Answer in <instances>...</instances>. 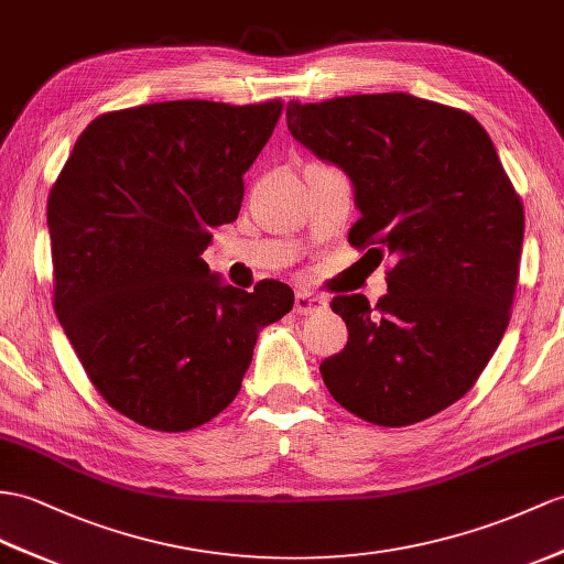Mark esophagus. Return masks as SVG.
<instances>
[{
    "mask_svg": "<svg viewBox=\"0 0 564 564\" xmlns=\"http://www.w3.org/2000/svg\"><path fill=\"white\" fill-rule=\"evenodd\" d=\"M327 308V296L318 294V292H311V290H299L296 292V304L294 311L299 315H311V313H318Z\"/></svg>",
    "mask_w": 564,
    "mask_h": 564,
    "instance_id": "esophagus-1",
    "label": "esophagus"
}]
</instances>
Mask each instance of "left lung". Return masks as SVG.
<instances>
[{
  "mask_svg": "<svg viewBox=\"0 0 564 564\" xmlns=\"http://www.w3.org/2000/svg\"><path fill=\"white\" fill-rule=\"evenodd\" d=\"M286 127L349 176V243L394 258L388 294L335 296L349 341L321 364L359 419L411 425L474 388L510 323L524 208L486 129L406 93L286 105Z\"/></svg>",
  "mask_w": 564,
  "mask_h": 564,
  "instance_id": "1",
  "label": "left lung"
}]
</instances>
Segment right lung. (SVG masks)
I'll list each match as a JSON object with an SVG mask.
<instances>
[{"instance_id":"add662e5","label":"right lung","mask_w":564,"mask_h":564,"mask_svg":"<svg viewBox=\"0 0 564 564\" xmlns=\"http://www.w3.org/2000/svg\"><path fill=\"white\" fill-rule=\"evenodd\" d=\"M282 102H153L88 123L47 200L54 311L109 406L191 431L241 390L290 284L237 290L200 258L235 223Z\"/></svg>"}]
</instances>
